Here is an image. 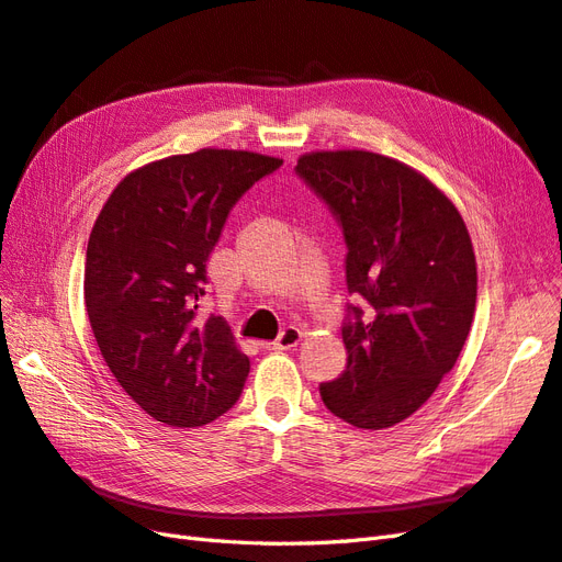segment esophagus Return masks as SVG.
Masks as SVG:
<instances>
[{
  "label": "esophagus",
  "mask_w": 562,
  "mask_h": 562,
  "mask_svg": "<svg viewBox=\"0 0 562 562\" xmlns=\"http://www.w3.org/2000/svg\"><path fill=\"white\" fill-rule=\"evenodd\" d=\"M300 339H302V330H297V328H285V330H281V335H279V339L277 342H271V345H267V349L269 351H285V349H293V347H297L300 345Z\"/></svg>",
  "instance_id": "esophagus-1"
}]
</instances>
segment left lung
I'll list each match as a JSON object with an SVG mask.
<instances>
[{"mask_svg":"<svg viewBox=\"0 0 562 562\" xmlns=\"http://www.w3.org/2000/svg\"><path fill=\"white\" fill-rule=\"evenodd\" d=\"M295 173L342 227L356 300L342 326L347 368L318 386L321 398L359 429L394 427L429 401L467 342L479 288L469 229L431 180L375 151H312Z\"/></svg>","mask_w":562,"mask_h":562,"instance_id":"1","label":"left lung"}]
</instances>
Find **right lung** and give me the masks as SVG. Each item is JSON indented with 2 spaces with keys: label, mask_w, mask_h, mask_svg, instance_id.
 <instances>
[{
  "label": "right lung",
  "mask_w": 562,
  "mask_h": 562,
  "mask_svg": "<svg viewBox=\"0 0 562 562\" xmlns=\"http://www.w3.org/2000/svg\"><path fill=\"white\" fill-rule=\"evenodd\" d=\"M283 159L199 149L114 187L89 236L83 300L100 353L143 411L203 427L239 401L250 361L223 316L196 318L227 215Z\"/></svg>",
  "instance_id": "obj_1"
}]
</instances>
